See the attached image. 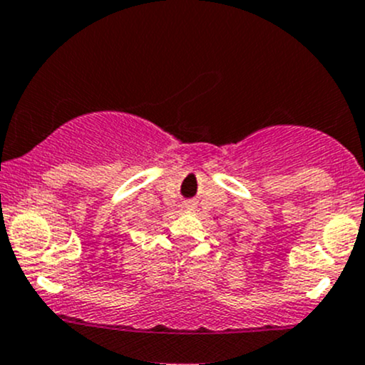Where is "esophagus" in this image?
Masks as SVG:
<instances>
[{
	"mask_svg": "<svg viewBox=\"0 0 365 365\" xmlns=\"http://www.w3.org/2000/svg\"><path fill=\"white\" fill-rule=\"evenodd\" d=\"M183 208H185L187 210V212H194V210H195V206H194V202H185V205H183Z\"/></svg>",
	"mask_w": 365,
	"mask_h": 365,
	"instance_id": "esophagus-1",
	"label": "esophagus"
}]
</instances>
